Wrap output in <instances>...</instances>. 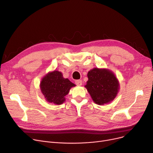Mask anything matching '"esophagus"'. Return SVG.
<instances>
[{
    "label": "esophagus",
    "mask_w": 153,
    "mask_h": 153,
    "mask_svg": "<svg viewBox=\"0 0 153 153\" xmlns=\"http://www.w3.org/2000/svg\"><path fill=\"white\" fill-rule=\"evenodd\" d=\"M75 83L77 85H82V81L81 80H77L75 81Z\"/></svg>",
    "instance_id": "34e87169"
}]
</instances>
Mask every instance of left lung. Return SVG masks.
I'll return each mask as SVG.
<instances>
[{
    "instance_id": "1",
    "label": "left lung",
    "mask_w": 153,
    "mask_h": 153,
    "mask_svg": "<svg viewBox=\"0 0 153 153\" xmlns=\"http://www.w3.org/2000/svg\"><path fill=\"white\" fill-rule=\"evenodd\" d=\"M88 81L85 87L97 105L110 103L116 97L120 89L118 79L111 71L94 68L87 73Z\"/></svg>"
}]
</instances>
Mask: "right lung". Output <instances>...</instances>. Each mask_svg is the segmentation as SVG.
<instances>
[{"mask_svg":"<svg viewBox=\"0 0 153 153\" xmlns=\"http://www.w3.org/2000/svg\"><path fill=\"white\" fill-rule=\"evenodd\" d=\"M75 86L68 79L63 77L61 72L56 70L46 74L39 84L45 100L55 105H61L65 102V96L71 88Z\"/></svg>","mask_w":153,"mask_h":153,"instance_id":"add662e5","label":"right lung"}]
</instances>
